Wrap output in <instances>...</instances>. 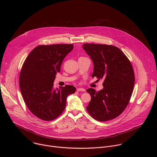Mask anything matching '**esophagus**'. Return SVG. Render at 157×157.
<instances>
[{
  "label": "esophagus",
  "mask_w": 157,
  "mask_h": 157,
  "mask_svg": "<svg viewBox=\"0 0 157 157\" xmlns=\"http://www.w3.org/2000/svg\"><path fill=\"white\" fill-rule=\"evenodd\" d=\"M77 91H85L84 88H77Z\"/></svg>",
  "instance_id": "34e87169"
}]
</instances>
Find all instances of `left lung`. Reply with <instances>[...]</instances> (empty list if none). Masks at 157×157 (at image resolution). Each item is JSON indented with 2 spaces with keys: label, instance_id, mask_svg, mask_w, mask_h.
Returning <instances> with one entry per match:
<instances>
[{
  "label": "left lung",
  "instance_id": "1",
  "mask_svg": "<svg viewBox=\"0 0 157 157\" xmlns=\"http://www.w3.org/2000/svg\"><path fill=\"white\" fill-rule=\"evenodd\" d=\"M82 48L94 63L92 77L104 79L100 91L86 90L91 96L87 111L98 121L114 119L125 109L133 93L135 75L132 64L119 48L110 44L84 43Z\"/></svg>",
  "mask_w": 157,
  "mask_h": 157
}]
</instances>
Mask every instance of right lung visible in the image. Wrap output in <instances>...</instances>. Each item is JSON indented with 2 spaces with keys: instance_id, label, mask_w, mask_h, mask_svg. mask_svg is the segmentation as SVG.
Wrapping results in <instances>:
<instances>
[{
  "instance_id": "obj_1",
  "label": "right lung",
  "mask_w": 157,
  "mask_h": 157,
  "mask_svg": "<svg viewBox=\"0 0 157 157\" xmlns=\"http://www.w3.org/2000/svg\"><path fill=\"white\" fill-rule=\"evenodd\" d=\"M73 49V44H41L29 53L22 65L19 76L22 97L31 113L41 120L59 117L66 107L67 96L76 91L71 85L54 89L53 83L63 59Z\"/></svg>"
}]
</instances>
